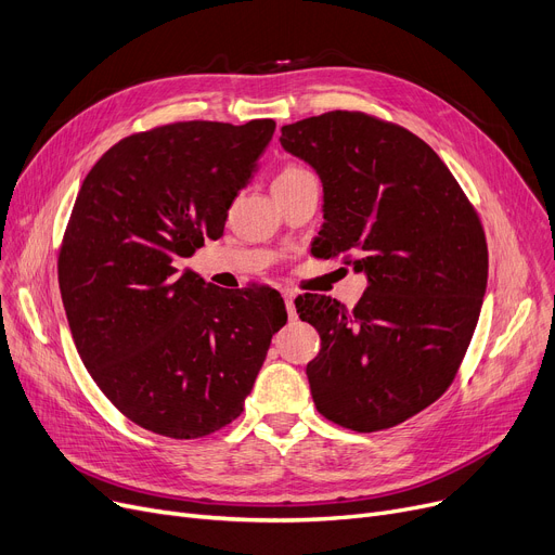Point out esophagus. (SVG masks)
Segmentation results:
<instances>
[{"label": "esophagus", "mask_w": 555, "mask_h": 555, "mask_svg": "<svg viewBox=\"0 0 555 555\" xmlns=\"http://www.w3.org/2000/svg\"><path fill=\"white\" fill-rule=\"evenodd\" d=\"M281 295H283V299H285V308H287V317L289 319H297V308H295V289H289V287H283L281 289Z\"/></svg>", "instance_id": "34e87169"}]
</instances>
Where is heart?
<instances>
[{
  "label": "heart",
  "mask_w": 555,
  "mask_h": 555,
  "mask_svg": "<svg viewBox=\"0 0 555 555\" xmlns=\"http://www.w3.org/2000/svg\"><path fill=\"white\" fill-rule=\"evenodd\" d=\"M304 175H308V170H304V168H299V166H285V168L276 175V180H274V184H272V186L287 184V182H295V180L304 178Z\"/></svg>",
  "instance_id": "1"
}]
</instances>
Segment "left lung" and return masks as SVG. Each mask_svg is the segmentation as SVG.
I'll use <instances>...</instances> for the list:
<instances>
[{
	"mask_svg": "<svg viewBox=\"0 0 555 555\" xmlns=\"http://www.w3.org/2000/svg\"><path fill=\"white\" fill-rule=\"evenodd\" d=\"M281 145L324 186L314 251L369 281L353 310L295 301L322 337L306 366L314 406L356 431L393 427L446 393L468 351L488 281L483 227L441 157L400 126L335 109L283 126Z\"/></svg>",
	"mask_w": 555,
	"mask_h": 555,
	"instance_id": "left-lung-1",
	"label": "left lung"
}]
</instances>
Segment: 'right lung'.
I'll list each match as a JSON object with an SVG mask.
<instances>
[{"label": "right lung", "mask_w": 555, "mask_h": 555, "mask_svg": "<svg viewBox=\"0 0 555 555\" xmlns=\"http://www.w3.org/2000/svg\"><path fill=\"white\" fill-rule=\"evenodd\" d=\"M276 124L180 121L114 143L87 172L57 256L82 364L143 429L199 439L238 418L287 312L276 289L178 270L254 178Z\"/></svg>", "instance_id": "obj_1"}]
</instances>
